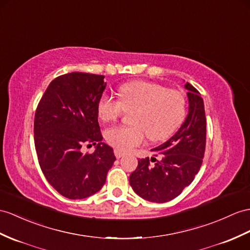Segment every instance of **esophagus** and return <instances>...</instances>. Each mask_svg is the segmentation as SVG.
Masks as SVG:
<instances>
[{
    "mask_svg": "<svg viewBox=\"0 0 250 250\" xmlns=\"http://www.w3.org/2000/svg\"><path fill=\"white\" fill-rule=\"evenodd\" d=\"M114 155H115V157L118 158V159H120L121 157H123L124 156V154L122 153L121 150H119V149H114Z\"/></svg>",
    "mask_w": 250,
    "mask_h": 250,
    "instance_id": "esophagus-1",
    "label": "esophagus"
}]
</instances>
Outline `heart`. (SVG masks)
<instances>
[{"label":"heart","instance_id":"b5f03b06","mask_svg":"<svg viewBox=\"0 0 250 250\" xmlns=\"http://www.w3.org/2000/svg\"><path fill=\"white\" fill-rule=\"evenodd\" d=\"M120 101L103 94L97 113L103 122H112L124 111H132V126H113L105 132L106 141L115 149L130 150L144 141L145 133L153 142L163 141L177 130L186 118L185 95L162 84L136 81L119 89Z\"/></svg>","mask_w":250,"mask_h":250}]
</instances>
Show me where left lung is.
<instances>
[{
	"label": "left lung",
	"instance_id": "obj_1",
	"mask_svg": "<svg viewBox=\"0 0 250 250\" xmlns=\"http://www.w3.org/2000/svg\"><path fill=\"white\" fill-rule=\"evenodd\" d=\"M188 111L184 123L167 142L151 150L161 156L150 166L148 158L138 161L129 184L140 197L167 203L191 185L203 163L206 148V113L198 91L187 83ZM157 156V155H156Z\"/></svg>",
	"mask_w": 250,
	"mask_h": 250
}]
</instances>
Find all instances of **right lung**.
I'll return each mask as SVG.
<instances>
[{
  "label": "right lung",
  "mask_w": 250,
  "mask_h": 250,
  "mask_svg": "<svg viewBox=\"0 0 250 250\" xmlns=\"http://www.w3.org/2000/svg\"><path fill=\"white\" fill-rule=\"evenodd\" d=\"M103 75L72 72L51 82L35 113V147L46 180L62 196L83 199L99 192L115 156L102 142L97 103L106 88ZM96 145L93 154L83 144ZM91 145V144H89Z\"/></svg>",
  "instance_id": "1"
}]
</instances>
